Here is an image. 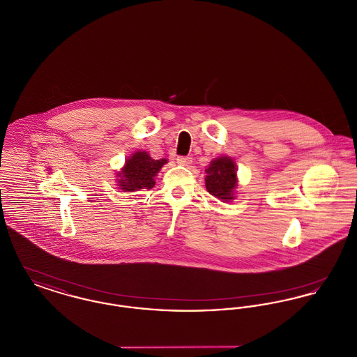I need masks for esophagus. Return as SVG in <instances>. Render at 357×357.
<instances>
[{"instance_id": "esophagus-1", "label": "esophagus", "mask_w": 357, "mask_h": 357, "mask_svg": "<svg viewBox=\"0 0 357 357\" xmlns=\"http://www.w3.org/2000/svg\"><path fill=\"white\" fill-rule=\"evenodd\" d=\"M176 163L181 165V166H190L192 163V158H190V156H179L176 159Z\"/></svg>"}]
</instances>
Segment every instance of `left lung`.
Segmentation results:
<instances>
[{
  "label": "left lung",
  "mask_w": 357,
  "mask_h": 357,
  "mask_svg": "<svg viewBox=\"0 0 357 357\" xmlns=\"http://www.w3.org/2000/svg\"><path fill=\"white\" fill-rule=\"evenodd\" d=\"M237 170L234 159L227 155L213 159L204 170L207 191L222 202H231L237 195Z\"/></svg>",
  "instance_id": "1"
}]
</instances>
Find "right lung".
I'll list each match as a JSON object with an SVG mask.
<instances>
[{
  "label": "right lung",
  "instance_id": "1",
  "mask_svg": "<svg viewBox=\"0 0 357 357\" xmlns=\"http://www.w3.org/2000/svg\"><path fill=\"white\" fill-rule=\"evenodd\" d=\"M167 163V159H153L144 150H137L126 159L121 170L116 172V182L121 191L134 192L140 188H153L155 176Z\"/></svg>",
  "mask_w": 357,
  "mask_h": 357
}]
</instances>
